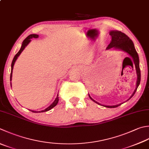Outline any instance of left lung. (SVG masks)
<instances>
[{
    "label": "left lung",
    "instance_id": "1",
    "mask_svg": "<svg viewBox=\"0 0 149 149\" xmlns=\"http://www.w3.org/2000/svg\"><path fill=\"white\" fill-rule=\"evenodd\" d=\"M110 36H111V41H110V44L108 46L106 49H118V50L123 51L125 53H127L128 55L130 57V59L133 61L135 65V68H136V74H137V81H136V86L134 90V91L132 93V95L126 101H129L130 99L132 97V96L134 95L135 92H136L137 88L139 85V83H140L141 81V72H140V68H139V56L138 54L137 53V52L134 47V45L132 42V40L130 39V38L128 37L127 35H125L124 33H122L120 31L118 30H111L109 32ZM129 58V57H127ZM130 59V58H129ZM89 97L91 99V100L94 101L100 105H103L100 103H99L98 102L95 101L94 100L90 97V94H88ZM125 101V102H126ZM123 103H119L118 104H116V105H103L104 107L107 108H116L118 107V106L121 105V104Z\"/></svg>",
    "mask_w": 149,
    "mask_h": 149
}]
</instances>
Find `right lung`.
Returning a JSON list of instances; mask_svg holds the SVG:
<instances>
[{
    "instance_id": "obj_1",
    "label": "right lung",
    "mask_w": 149,
    "mask_h": 149,
    "mask_svg": "<svg viewBox=\"0 0 149 149\" xmlns=\"http://www.w3.org/2000/svg\"><path fill=\"white\" fill-rule=\"evenodd\" d=\"M39 37V36L37 34H31L30 36H28L26 38V39L23 40V42L22 43V46L21 47H20V49H19V51L18 52V53H17L15 55V57L13 58V59L12 61V63H11V74H10V84L11 86V79H12V73H13V66L15 65V61H17V58L20 55V54L22 53V52L24 50V48H26V46H27L29 43L31 42V39L32 38H38ZM58 101H59V94H57V97L55 98V100H54V101L50 105H49L48 108H46V109L45 110H40V111H34V110H30V111H31L32 112H35V113H38V112H46V111H48V110H51L52 109H53L54 107H55L57 105V104L58 103Z\"/></svg>"
}]
</instances>
